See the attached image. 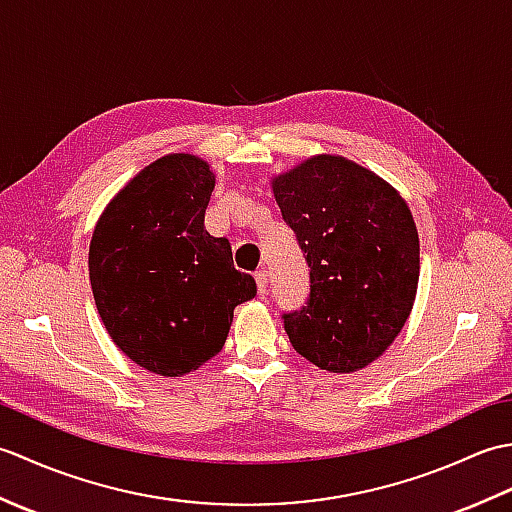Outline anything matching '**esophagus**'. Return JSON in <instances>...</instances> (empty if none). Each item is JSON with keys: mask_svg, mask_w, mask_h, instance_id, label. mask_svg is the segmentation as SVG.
<instances>
[{"mask_svg": "<svg viewBox=\"0 0 512 512\" xmlns=\"http://www.w3.org/2000/svg\"><path fill=\"white\" fill-rule=\"evenodd\" d=\"M255 281H257V290H259V295H266L268 292V270L266 268H262V270H257L255 273Z\"/></svg>", "mask_w": 512, "mask_h": 512, "instance_id": "34e87169", "label": "esophagus"}]
</instances>
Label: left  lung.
<instances>
[{
	"instance_id": "obj_1",
	"label": "left lung",
	"mask_w": 512,
	"mask_h": 512,
	"mask_svg": "<svg viewBox=\"0 0 512 512\" xmlns=\"http://www.w3.org/2000/svg\"><path fill=\"white\" fill-rule=\"evenodd\" d=\"M273 191L310 268L306 306L281 314L292 347L328 372L363 369L394 343L416 299L420 244L407 202L341 156L301 162Z\"/></svg>"
}]
</instances>
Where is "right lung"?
Returning a JSON list of instances; mask_svg holds the SVG:
<instances>
[{
	"mask_svg": "<svg viewBox=\"0 0 512 512\" xmlns=\"http://www.w3.org/2000/svg\"><path fill=\"white\" fill-rule=\"evenodd\" d=\"M215 176L204 160L169 154L107 204L90 244L96 310L118 350L160 376H184L228 336L233 310L257 295L231 244L204 228Z\"/></svg>",
	"mask_w": 512,
	"mask_h": 512,
	"instance_id": "obj_1",
	"label": "right lung"
}]
</instances>
